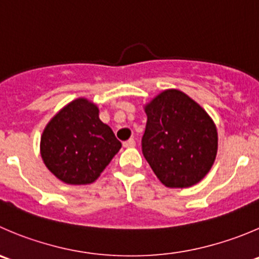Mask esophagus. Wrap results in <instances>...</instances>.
<instances>
[{
    "mask_svg": "<svg viewBox=\"0 0 259 259\" xmlns=\"http://www.w3.org/2000/svg\"><path fill=\"white\" fill-rule=\"evenodd\" d=\"M122 145H124L125 148H134L135 147V140L134 139H129V140H126V142L122 143Z\"/></svg>",
    "mask_w": 259,
    "mask_h": 259,
    "instance_id": "34e87169",
    "label": "esophagus"
}]
</instances>
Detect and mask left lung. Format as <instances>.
<instances>
[{
    "label": "left lung",
    "instance_id": "8db88e82",
    "mask_svg": "<svg viewBox=\"0 0 259 259\" xmlns=\"http://www.w3.org/2000/svg\"><path fill=\"white\" fill-rule=\"evenodd\" d=\"M143 155L167 187H190L214 164L218 132L207 112L183 92L167 90L145 106Z\"/></svg>",
    "mask_w": 259,
    "mask_h": 259
}]
</instances>
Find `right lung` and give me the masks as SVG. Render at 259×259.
Masks as SVG:
<instances>
[{"instance_id": "obj_1", "label": "right lung", "mask_w": 259, "mask_h": 259, "mask_svg": "<svg viewBox=\"0 0 259 259\" xmlns=\"http://www.w3.org/2000/svg\"><path fill=\"white\" fill-rule=\"evenodd\" d=\"M121 148L96 105L78 99L63 107L45 126L40 152L48 169L69 185L97 180Z\"/></svg>"}]
</instances>
